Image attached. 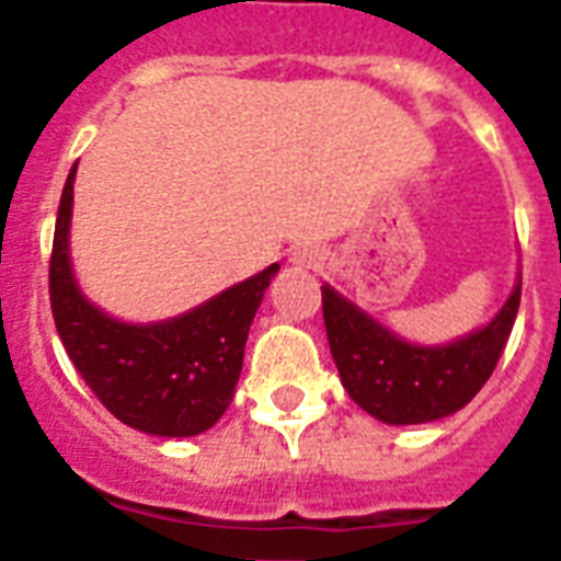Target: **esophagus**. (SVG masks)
Segmentation results:
<instances>
[{"mask_svg":"<svg viewBox=\"0 0 561 561\" xmlns=\"http://www.w3.org/2000/svg\"><path fill=\"white\" fill-rule=\"evenodd\" d=\"M308 264H311V262H308Z\"/></svg>","mask_w":561,"mask_h":561,"instance_id":"34e87169","label":"esophagus"}]
</instances>
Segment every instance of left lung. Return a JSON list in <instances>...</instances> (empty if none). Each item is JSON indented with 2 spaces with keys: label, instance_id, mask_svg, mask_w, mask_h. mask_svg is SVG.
Instances as JSON below:
<instances>
[{
  "label": "left lung",
  "instance_id": "1",
  "mask_svg": "<svg viewBox=\"0 0 561 561\" xmlns=\"http://www.w3.org/2000/svg\"><path fill=\"white\" fill-rule=\"evenodd\" d=\"M522 302V282L478 332L445 346H416L323 285L332 358L352 401L387 425H422L466 408L495 373Z\"/></svg>",
  "mask_w": 561,
  "mask_h": 561
}]
</instances>
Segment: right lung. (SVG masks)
Listing matches in <instances>:
<instances>
[{
  "label": "right lung",
  "mask_w": 561,
  "mask_h": 561,
  "mask_svg": "<svg viewBox=\"0 0 561 561\" xmlns=\"http://www.w3.org/2000/svg\"><path fill=\"white\" fill-rule=\"evenodd\" d=\"M78 169V162H75ZM75 169L66 178L48 262L51 314L69 360L125 425L153 436L209 431L236 396L244 343L279 264L160 323H122L83 297L69 262Z\"/></svg>",
  "instance_id": "obj_1"
}]
</instances>
